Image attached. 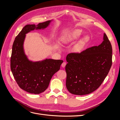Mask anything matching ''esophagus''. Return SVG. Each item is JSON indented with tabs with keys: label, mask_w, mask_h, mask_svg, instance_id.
<instances>
[{
	"label": "esophagus",
	"mask_w": 120,
	"mask_h": 120,
	"mask_svg": "<svg viewBox=\"0 0 120 120\" xmlns=\"http://www.w3.org/2000/svg\"><path fill=\"white\" fill-rule=\"evenodd\" d=\"M66 64H66L65 62H64V63L61 64V67L63 68H64L65 67Z\"/></svg>",
	"instance_id": "obj_1"
}]
</instances>
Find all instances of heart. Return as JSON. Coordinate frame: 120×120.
<instances>
[{
    "mask_svg": "<svg viewBox=\"0 0 120 120\" xmlns=\"http://www.w3.org/2000/svg\"><path fill=\"white\" fill-rule=\"evenodd\" d=\"M82 31L80 29H75L66 32L61 38L62 42L64 45H69L77 40L81 36ZM88 36H84L74 44L72 48V51L75 53L81 52L85 46L86 44L89 41Z\"/></svg>",
    "mask_w": 120,
    "mask_h": 120,
    "instance_id": "b5f03b06",
    "label": "heart"
}]
</instances>
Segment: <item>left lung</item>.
<instances>
[{"mask_svg":"<svg viewBox=\"0 0 120 120\" xmlns=\"http://www.w3.org/2000/svg\"><path fill=\"white\" fill-rule=\"evenodd\" d=\"M112 48L105 33L98 46L86 49L80 53L68 55L65 66L66 87L74 95H83L93 92L108 75L112 65Z\"/></svg>","mask_w":120,"mask_h":120,"instance_id":"8db88e82","label":"left lung"}]
</instances>
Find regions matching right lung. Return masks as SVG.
Wrapping results in <instances>:
<instances>
[{
  "label": "right lung",
  "mask_w": 120,
  "mask_h": 120,
  "mask_svg": "<svg viewBox=\"0 0 120 120\" xmlns=\"http://www.w3.org/2000/svg\"><path fill=\"white\" fill-rule=\"evenodd\" d=\"M53 20L29 24L25 26L16 36L12 46L10 60L11 71L20 87L27 92L38 94L48 87L52 76L59 71L63 60L45 59L34 61L28 59L24 49L26 35L34 30H44Z\"/></svg>",
  "instance_id": "right-lung-1"
}]
</instances>
